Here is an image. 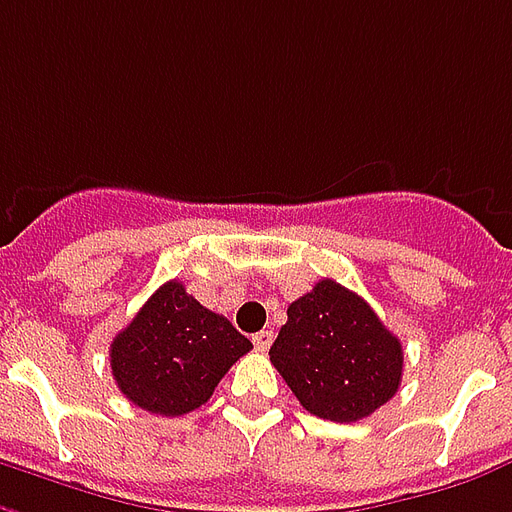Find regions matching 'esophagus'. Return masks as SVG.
I'll return each mask as SVG.
<instances>
[{
	"mask_svg": "<svg viewBox=\"0 0 512 512\" xmlns=\"http://www.w3.org/2000/svg\"><path fill=\"white\" fill-rule=\"evenodd\" d=\"M252 342H255L257 350H263L266 352L268 347H271V342H274V331H260L252 336Z\"/></svg>",
	"mask_w": 512,
	"mask_h": 512,
	"instance_id": "obj_1",
	"label": "esophagus"
}]
</instances>
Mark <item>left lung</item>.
Masks as SVG:
<instances>
[{"label":"left lung","instance_id":"1","mask_svg":"<svg viewBox=\"0 0 512 512\" xmlns=\"http://www.w3.org/2000/svg\"><path fill=\"white\" fill-rule=\"evenodd\" d=\"M268 355L301 407L336 423L380 410L399 391L404 369L399 339L361 295L333 279L287 306Z\"/></svg>","mask_w":512,"mask_h":512}]
</instances>
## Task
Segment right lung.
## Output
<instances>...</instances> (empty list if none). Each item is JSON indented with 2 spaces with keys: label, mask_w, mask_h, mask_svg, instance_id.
<instances>
[{
  "label": "right lung",
  "mask_w": 512,
  "mask_h": 512,
  "mask_svg": "<svg viewBox=\"0 0 512 512\" xmlns=\"http://www.w3.org/2000/svg\"><path fill=\"white\" fill-rule=\"evenodd\" d=\"M252 342L227 317L200 306L179 279L151 295L111 342L119 391L140 410L176 418L198 410Z\"/></svg>",
  "instance_id": "right-lung-1"
}]
</instances>
